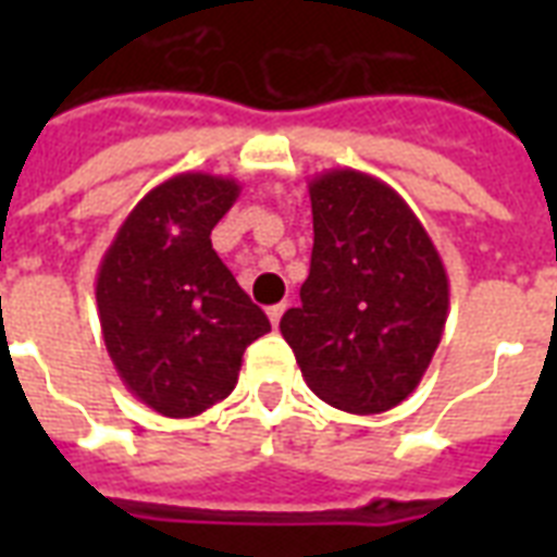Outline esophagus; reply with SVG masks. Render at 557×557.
I'll return each instance as SVG.
<instances>
[{
  "label": "esophagus",
  "instance_id": "obj_1",
  "mask_svg": "<svg viewBox=\"0 0 557 557\" xmlns=\"http://www.w3.org/2000/svg\"><path fill=\"white\" fill-rule=\"evenodd\" d=\"M283 312H286V304H277V306H271V309H269V321H271V326H274V330L280 326V318H283Z\"/></svg>",
  "mask_w": 557,
  "mask_h": 557
}]
</instances>
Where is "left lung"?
<instances>
[{
    "label": "left lung",
    "mask_w": 557,
    "mask_h": 557,
    "mask_svg": "<svg viewBox=\"0 0 557 557\" xmlns=\"http://www.w3.org/2000/svg\"><path fill=\"white\" fill-rule=\"evenodd\" d=\"M314 245L300 306L280 332L314 396L347 413L401 405L448 321V274L410 205L341 168L309 182Z\"/></svg>",
    "instance_id": "obj_1"
}]
</instances>
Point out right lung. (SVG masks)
I'll return each instance as SVG.
<instances>
[{
	"mask_svg": "<svg viewBox=\"0 0 557 557\" xmlns=\"http://www.w3.org/2000/svg\"><path fill=\"white\" fill-rule=\"evenodd\" d=\"M234 178L178 173L117 227L95 283L107 352L126 389L170 419L231 396L248 344L271 332L210 245Z\"/></svg>",
	"mask_w": 557,
	"mask_h": 557,
	"instance_id": "1",
	"label": "right lung"
}]
</instances>
